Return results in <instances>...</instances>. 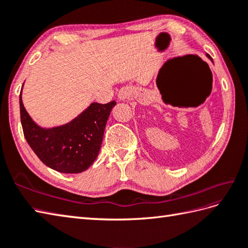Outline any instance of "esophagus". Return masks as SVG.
<instances>
[{"mask_svg": "<svg viewBox=\"0 0 248 248\" xmlns=\"http://www.w3.org/2000/svg\"><path fill=\"white\" fill-rule=\"evenodd\" d=\"M131 93H132V89H131L130 87H128V86L123 87L119 89L118 98H119V100H121V101H124V100H127L131 96Z\"/></svg>", "mask_w": 248, "mask_h": 248, "instance_id": "obj_1", "label": "esophagus"}]
</instances>
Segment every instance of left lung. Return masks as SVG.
Here are the masks:
<instances>
[{
	"label": "left lung",
	"mask_w": 248,
	"mask_h": 248,
	"mask_svg": "<svg viewBox=\"0 0 248 248\" xmlns=\"http://www.w3.org/2000/svg\"><path fill=\"white\" fill-rule=\"evenodd\" d=\"M207 56H208V57H209V59H210V60H211V61H212V59H211V56H210V55H209V54H207ZM212 62H213V61H212Z\"/></svg>",
	"instance_id": "obj_1"
}]
</instances>
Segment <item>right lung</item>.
<instances>
[{
    "label": "right lung",
    "instance_id": "1",
    "mask_svg": "<svg viewBox=\"0 0 248 248\" xmlns=\"http://www.w3.org/2000/svg\"><path fill=\"white\" fill-rule=\"evenodd\" d=\"M21 93L20 116L23 134L39 160L52 170L64 173H78L91 167L99 155L105 124L116 102H93L70 123L45 129L30 117Z\"/></svg>",
    "mask_w": 248,
    "mask_h": 248
}]
</instances>
